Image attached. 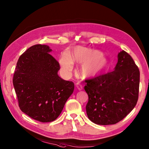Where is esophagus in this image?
<instances>
[{
  "label": "esophagus",
  "mask_w": 149,
  "mask_h": 149,
  "mask_svg": "<svg viewBox=\"0 0 149 149\" xmlns=\"http://www.w3.org/2000/svg\"><path fill=\"white\" fill-rule=\"evenodd\" d=\"M75 86H76V88L79 90H83V86L79 83H77L76 84H75Z\"/></svg>",
  "instance_id": "esophagus-1"
}]
</instances>
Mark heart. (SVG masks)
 Returning <instances> with one entry per match:
<instances>
[{"instance_id":"b5f03b06","label":"heart","mask_w":149,"mask_h":149,"mask_svg":"<svg viewBox=\"0 0 149 149\" xmlns=\"http://www.w3.org/2000/svg\"><path fill=\"white\" fill-rule=\"evenodd\" d=\"M74 62L81 63L79 73L84 78L97 77L108 65V61L102 52L80 46L75 47L70 55L63 53L59 59L60 65L66 72L72 70Z\"/></svg>"}]
</instances>
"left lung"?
Masks as SVG:
<instances>
[{"label": "left lung", "mask_w": 149, "mask_h": 149, "mask_svg": "<svg viewBox=\"0 0 149 149\" xmlns=\"http://www.w3.org/2000/svg\"><path fill=\"white\" fill-rule=\"evenodd\" d=\"M88 118L98 125L115 124L133 109L138 99L140 71L124 50L118 54L114 71L86 80Z\"/></svg>", "instance_id": "8db88e82"}]
</instances>
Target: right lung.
Returning a JSON list of instances; mask_svg holds the SVG:
<instances>
[{"label": "right lung", "instance_id": "1", "mask_svg": "<svg viewBox=\"0 0 149 149\" xmlns=\"http://www.w3.org/2000/svg\"><path fill=\"white\" fill-rule=\"evenodd\" d=\"M51 51L47 45L31 47L19 58L13 79L22 111L41 122L58 118L74 90L73 82L58 75Z\"/></svg>", "mask_w": 149, "mask_h": 149}]
</instances>
